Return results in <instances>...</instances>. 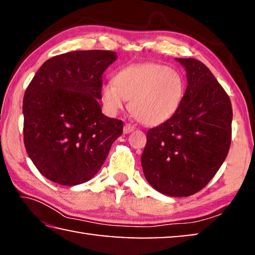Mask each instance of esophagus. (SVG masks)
I'll use <instances>...</instances> for the list:
<instances>
[{
  "instance_id": "obj_1",
  "label": "esophagus",
  "mask_w": 255,
  "mask_h": 255,
  "mask_svg": "<svg viewBox=\"0 0 255 255\" xmlns=\"http://www.w3.org/2000/svg\"><path fill=\"white\" fill-rule=\"evenodd\" d=\"M133 130H135V126H132V125H130V124L125 125V127H124V132L125 133H129V132H131Z\"/></svg>"
}]
</instances>
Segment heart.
<instances>
[{
	"label": "heart",
	"instance_id": "obj_1",
	"mask_svg": "<svg viewBox=\"0 0 255 255\" xmlns=\"http://www.w3.org/2000/svg\"><path fill=\"white\" fill-rule=\"evenodd\" d=\"M185 83L180 73L162 64H140L123 68L114 83L101 88L107 109L117 114L130 100L129 108L138 122L156 126L170 119L183 100Z\"/></svg>",
	"mask_w": 255,
	"mask_h": 255
}]
</instances>
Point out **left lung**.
Listing matches in <instances>:
<instances>
[{
  "instance_id": "8db88e82",
  "label": "left lung",
  "mask_w": 255,
  "mask_h": 255,
  "mask_svg": "<svg viewBox=\"0 0 255 255\" xmlns=\"http://www.w3.org/2000/svg\"><path fill=\"white\" fill-rule=\"evenodd\" d=\"M188 86L178 111L149 129L141 154L147 182L170 197L200 191L217 173L232 140V103L204 63L176 58Z\"/></svg>"
}]
</instances>
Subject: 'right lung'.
Returning <instances> with one entry per match:
<instances>
[{"mask_svg":"<svg viewBox=\"0 0 255 255\" xmlns=\"http://www.w3.org/2000/svg\"><path fill=\"white\" fill-rule=\"evenodd\" d=\"M117 56L75 50L46 60L25 90L23 141L40 173L62 185L91 180L123 133L124 123L102 114V74Z\"/></svg>","mask_w":255,"mask_h":255,"instance_id":"right-lung-1","label":"right lung"}]
</instances>
